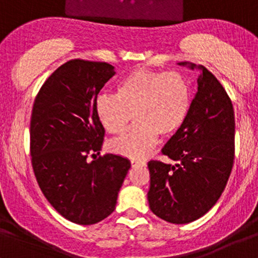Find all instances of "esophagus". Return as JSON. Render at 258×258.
<instances>
[{
  "label": "esophagus",
  "mask_w": 258,
  "mask_h": 258,
  "mask_svg": "<svg viewBox=\"0 0 258 258\" xmlns=\"http://www.w3.org/2000/svg\"><path fill=\"white\" fill-rule=\"evenodd\" d=\"M130 163H132L133 167H138V166H145L146 163L144 161H139V160H130Z\"/></svg>",
  "instance_id": "esophagus-1"
}]
</instances>
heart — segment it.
Listing matches in <instances>:
<instances>
[{
    "label": "heart",
    "instance_id": "b5f03b06",
    "mask_svg": "<svg viewBox=\"0 0 258 258\" xmlns=\"http://www.w3.org/2000/svg\"><path fill=\"white\" fill-rule=\"evenodd\" d=\"M190 108V88L177 73L137 69L119 81L115 95L97 97L96 115L104 130L120 134L133 119L137 123L109 143L115 154L143 159L152 150L159 134L171 137L183 125Z\"/></svg>",
    "mask_w": 258,
    "mask_h": 258
}]
</instances>
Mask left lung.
Returning <instances> with one entry per match:
<instances>
[{
  "label": "left lung",
  "instance_id": "8db88e82",
  "mask_svg": "<svg viewBox=\"0 0 258 258\" xmlns=\"http://www.w3.org/2000/svg\"><path fill=\"white\" fill-rule=\"evenodd\" d=\"M178 65L199 71L198 87L183 125L162 149L174 163H148V201L156 217L188 224L215 206L228 183L234 163L235 115L214 75L193 62Z\"/></svg>",
  "mask_w": 258,
  "mask_h": 258
}]
</instances>
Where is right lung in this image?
<instances>
[{"label":"right lung","instance_id":"add662e5","mask_svg":"<svg viewBox=\"0 0 258 258\" xmlns=\"http://www.w3.org/2000/svg\"><path fill=\"white\" fill-rule=\"evenodd\" d=\"M114 74L107 62L71 60L51 74L33 106L30 155L38 184L57 213L80 225L112 214L132 166L113 154L87 161L103 144L97 96Z\"/></svg>","mask_w":258,"mask_h":258}]
</instances>
